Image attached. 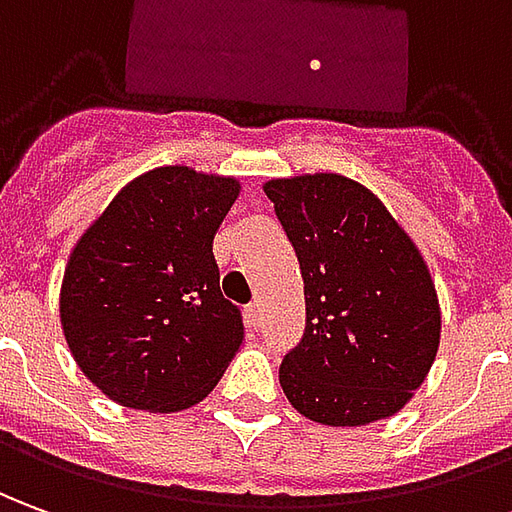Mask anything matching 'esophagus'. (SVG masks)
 Wrapping results in <instances>:
<instances>
[{
	"mask_svg": "<svg viewBox=\"0 0 512 512\" xmlns=\"http://www.w3.org/2000/svg\"><path fill=\"white\" fill-rule=\"evenodd\" d=\"M245 320H248L250 329H256V326L262 323V303L259 301L248 303V306H245Z\"/></svg>",
	"mask_w": 512,
	"mask_h": 512,
	"instance_id": "esophagus-1",
	"label": "esophagus"
}]
</instances>
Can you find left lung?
Segmentation results:
<instances>
[{
  "mask_svg": "<svg viewBox=\"0 0 512 512\" xmlns=\"http://www.w3.org/2000/svg\"><path fill=\"white\" fill-rule=\"evenodd\" d=\"M298 253L303 340L278 382L303 418L365 426L396 415L438 357L435 281L410 234L368 186L337 172L264 183Z\"/></svg>",
  "mask_w": 512,
  "mask_h": 512,
  "instance_id": "obj_1",
  "label": "left lung"
}]
</instances>
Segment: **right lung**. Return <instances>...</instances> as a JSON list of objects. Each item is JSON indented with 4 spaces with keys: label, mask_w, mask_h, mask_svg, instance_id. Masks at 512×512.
I'll return each instance as SVG.
<instances>
[{
    "label": "right lung",
    "mask_w": 512,
    "mask_h": 512,
    "mask_svg": "<svg viewBox=\"0 0 512 512\" xmlns=\"http://www.w3.org/2000/svg\"><path fill=\"white\" fill-rule=\"evenodd\" d=\"M239 189L181 164L150 169L77 239L61 284L63 337L116 404L186 410L236 357L242 315L220 292L211 245Z\"/></svg>",
    "instance_id": "right-lung-1"
}]
</instances>
